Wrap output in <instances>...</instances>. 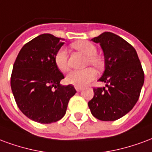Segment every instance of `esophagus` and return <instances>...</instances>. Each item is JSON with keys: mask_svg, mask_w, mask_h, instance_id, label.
Segmentation results:
<instances>
[{"mask_svg": "<svg viewBox=\"0 0 152 152\" xmlns=\"http://www.w3.org/2000/svg\"><path fill=\"white\" fill-rule=\"evenodd\" d=\"M75 89H76V91H77V92H79V91H81L83 90V88L80 87H75Z\"/></svg>", "mask_w": 152, "mask_h": 152, "instance_id": "34e87169", "label": "esophagus"}]
</instances>
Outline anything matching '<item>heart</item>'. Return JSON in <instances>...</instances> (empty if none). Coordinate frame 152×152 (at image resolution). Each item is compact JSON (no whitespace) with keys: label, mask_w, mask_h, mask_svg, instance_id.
I'll list each match as a JSON object with an SVG mask.
<instances>
[{"label":"heart","mask_w":152,"mask_h":152,"mask_svg":"<svg viewBox=\"0 0 152 152\" xmlns=\"http://www.w3.org/2000/svg\"><path fill=\"white\" fill-rule=\"evenodd\" d=\"M75 49L87 56V65H93L96 69H101L104 65V61L101 56H98L96 47L89 41H77L73 44ZM54 61L56 67L61 71L65 72L69 69L68 55L64 48H61L54 56ZM96 71L94 69L87 68L82 70H72L69 73L65 80L69 84L75 87H83L96 77Z\"/></svg>","instance_id":"b5f03b06"}]
</instances>
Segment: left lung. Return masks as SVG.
I'll return each instance as SVG.
<instances>
[{
    "mask_svg": "<svg viewBox=\"0 0 152 152\" xmlns=\"http://www.w3.org/2000/svg\"><path fill=\"white\" fill-rule=\"evenodd\" d=\"M104 52L105 70L99 81L106 87L94 88L88 102L91 113L100 121H112L128 113L138 101L144 83V72L131 44L111 32L91 39Z\"/></svg>",
    "mask_w": 152,
    "mask_h": 152,
    "instance_id": "obj_1",
    "label": "left lung"
}]
</instances>
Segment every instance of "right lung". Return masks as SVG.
Listing matches in <instances>:
<instances>
[{"mask_svg": "<svg viewBox=\"0 0 152 152\" xmlns=\"http://www.w3.org/2000/svg\"><path fill=\"white\" fill-rule=\"evenodd\" d=\"M62 39L42 34L26 43L14 61L10 85L18 107L31 120L49 124L61 120L76 90L62 86L64 75L56 67L54 56Z\"/></svg>", "mask_w": 152, "mask_h": 152, "instance_id": "add662e5", "label": "right lung"}]
</instances>
